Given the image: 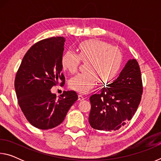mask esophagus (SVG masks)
I'll use <instances>...</instances> for the list:
<instances>
[{
    "label": "esophagus",
    "instance_id": "34e87169",
    "mask_svg": "<svg viewBox=\"0 0 161 161\" xmlns=\"http://www.w3.org/2000/svg\"><path fill=\"white\" fill-rule=\"evenodd\" d=\"M84 99H85V97H84L83 95H81V94H79L78 95V100L79 101H82Z\"/></svg>",
    "mask_w": 161,
    "mask_h": 161
}]
</instances>
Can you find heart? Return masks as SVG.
Masks as SVG:
<instances>
[{
	"label": "heart",
	"instance_id": "b5f03b06",
	"mask_svg": "<svg viewBox=\"0 0 161 161\" xmlns=\"http://www.w3.org/2000/svg\"><path fill=\"white\" fill-rule=\"evenodd\" d=\"M80 60L86 62V71L71 79L69 86L80 93H86L99 80L105 83L116 77L121 67L123 54L118 47L107 42L89 40L79 45L77 54L72 52L64 54L62 64L65 70L73 74L77 71Z\"/></svg>",
	"mask_w": 161,
	"mask_h": 161
}]
</instances>
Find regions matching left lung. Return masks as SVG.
<instances>
[{
    "instance_id": "left-lung-1",
    "label": "left lung",
    "mask_w": 161,
    "mask_h": 161,
    "mask_svg": "<svg viewBox=\"0 0 161 161\" xmlns=\"http://www.w3.org/2000/svg\"><path fill=\"white\" fill-rule=\"evenodd\" d=\"M107 86L89 98V122L96 130L114 131L132 119L141 102L143 85L136 59H129L119 77Z\"/></svg>"
}]
</instances>
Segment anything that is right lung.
<instances>
[{
  "label": "right lung",
  "mask_w": 161,
  "mask_h": 161,
  "mask_svg": "<svg viewBox=\"0 0 161 161\" xmlns=\"http://www.w3.org/2000/svg\"><path fill=\"white\" fill-rule=\"evenodd\" d=\"M65 38L53 37L35 43L22 60L15 79L18 104L28 121L39 129H50L64 121L78 99L75 91L64 92L59 99L50 91L64 84L62 58Z\"/></svg>",
  "instance_id": "right-lung-1"
}]
</instances>
